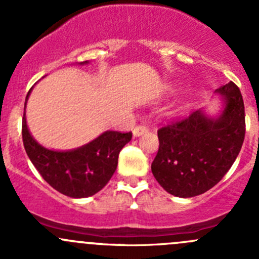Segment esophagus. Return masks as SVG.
<instances>
[{"label": "esophagus", "instance_id": "1", "mask_svg": "<svg viewBox=\"0 0 259 259\" xmlns=\"http://www.w3.org/2000/svg\"><path fill=\"white\" fill-rule=\"evenodd\" d=\"M146 132H148V127L144 126V125H138V126H135L134 130H133V135H134V137H140V135L145 134Z\"/></svg>", "mask_w": 259, "mask_h": 259}]
</instances>
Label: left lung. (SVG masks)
Here are the masks:
<instances>
[{
    "label": "left lung",
    "mask_w": 259,
    "mask_h": 259,
    "mask_svg": "<svg viewBox=\"0 0 259 259\" xmlns=\"http://www.w3.org/2000/svg\"><path fill=\"white\" fill-rule=\"evenodd\" d=\"M214 94L223 104L218 115L199 109L158 130L159 150L151 171L169 194H203L221 182L241 151L245 134L241 91L231 81Z\"/></svg>",
    "instance_id": "obj_1"
}]
</instances>
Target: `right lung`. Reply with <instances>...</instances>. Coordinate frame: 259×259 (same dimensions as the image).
<instances>
[{
  "instance_id": "obj_1",
  "label": "right lung",
  "mask_w": 259,
  "mask_h": 259,
  "mask_svg": "<svg viewBox=\"0 0 259 259\" xmlns=\"http://www.w3.org/2000/svg\"><path fill=\"white\" fill-rule=\"evenodd\" d=\"M89 61L80 62V65ZM25 100L22 140L28 158L44 179L54 189L71 198H88L100 192L116 170L119 153L132 140V133L104 132L88 144L71 150H52L40 145L26 122Z\"/></svg>"
}]
</instances>
